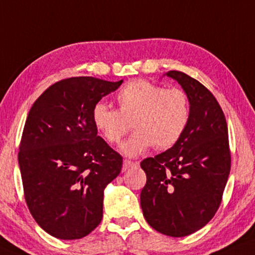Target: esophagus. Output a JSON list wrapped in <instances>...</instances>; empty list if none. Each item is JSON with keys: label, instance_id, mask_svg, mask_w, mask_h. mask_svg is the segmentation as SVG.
<instances>
[{"label": "esophagus", "instance_id": "34e87169", "mask_svg": "<svg viewBox=\"0 0 255 255\" xmlns=\"http://www.w3.org/2000/svg\"><path fill=\"white\" fill-rule=\"evenodd\" d=\"M138 164V163H134V162H131L128 161V159H125L124 162H123V170L127 171L128 169L132 168V166H136Z\"/></svg>", "mask_w": 255, "mask_h": 255}]
</instances>
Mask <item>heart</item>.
<instances>
[{
	"mask_svg": "<svg viewBox=\"0 0 255 255\" xmlns=\"http://www.w3.org/2000/svg\"><path fill=\"white\" fill-rule=\"evenodd\" d=\"M116 102L118 110L103 103L96 104L92 122L111 144L121 142L132 127L134 132L121 146L127 156L140 155L153 145L156 149H168L180 139L189 123V98L181 89L165 90L137 79L119 91Z\"/></svg>",
	"mask_w": 255,
	"mask_h": 255,
	"instance_id": "b5f03b06",
	"label": "heart"
}]
</instances>
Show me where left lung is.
Segmentation results:
<instances>
[{"instance_id":"1","label":"left lung","mask_w":255,"mask_h":255,"mask_svg":"<svg viewBox=\"0 0 255 255\" xmlns=\"http://www.w3.org/2000/svg\"><path fill=\"white\" fill-rule=\"evenodd\" d=\"M165 75L188 94L190 118L170 149L140 163L146 174L140 207L153 229L181 238L204 227L215 215L231 171V151L227 122L212 92L183 72Z\"/></svg>"}]
</instances>
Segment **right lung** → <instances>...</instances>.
I'll return each instance as SVG.
<instances>
[{
  "label": "right lung",
  "instance_id": "obj_1",
  "mask_svg": "<svg viewBox=\"0 0 255 255\" xmlns=\"http://www.w3.org/2000/svg\"><path fill=\"white\" fill-rule=\"evenodd\" d=\"M122 83L68 78L49 86L28 113L18 152L24 199L52 237L81 239L102 221L104 189L123 157L98 136L92 110Z\"/></svg>",
  "mask_w": 255,
  "mask_h": 255
}]
</instances>
